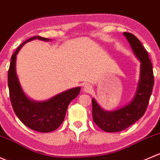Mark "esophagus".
<instances>
[{
	"label": "esophagus",
	"instance_id": "obj_1",
	"mask_svg": "<svg viewBox=\"0 0 160 160\" xmlns=\"http://www.w3.org/2000/svg\"><path fill=\"white\" fill-rule=\"evenodd\" d=\"M92 89V87L90 84H85V85L83 86V91L85 92H87V93L91 92Z\"/></svg>",
	"mask_w": 160,
	"mask_h": 160
}]
</instances>
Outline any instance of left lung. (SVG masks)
<instances>
[{"label":"left lung","instance_id":"1","mask_svg":"<svg viewBox=\"0 0 160 160\" xmlns=\"http://www.w3.org/2000/svg\"><path fill=\"white\" fill-rule=\"evenodd\" d=\"M123 34L141 62L140 79L132 101L119 109L112 112L105 111L94 98L92 100L93 121L100 129L108 132L126 129L143 116L149 105L154 85L152 65L147 51L134 34L129 32H124Z\"/></svg>","mask_w":160,"mask_h":160}]
</instances>
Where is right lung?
I'll return each mask as SVG.
<instances>
[{
    "mask_svg": "<svg viewBox=\"0 0 160 160\" xmlns=\"http://www.w3.org/2000/svg\"><path fill=\"white\" fill-rule=\"evenodd\" d=\"M33 39L49 40L41 36H34L19 45L11 56L8 75L10 100L14 113L26 126L34 131L49 132L58 129L63 122L69 103L79 94L81 88L67 90L42 102H33L26 97L16 75V56L21 47Z\"/></svg>",
    "mask_w": 160,
    "mask_h": 160,
    "instance_id": "obj_1",
    "label": "right lung"
}]
</instances>
